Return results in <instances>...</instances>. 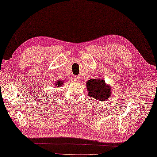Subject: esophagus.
<instances>
[{
  "label": "esophagus",
  "mask_w": 157,
  "mask_h": 157,
  "mask_svg": "<svg viewBox=\"0 0 157 157\" xmlns=\"http://www.w3.org/2000/svg\"><path fill=\"white\" fill-rule=\"evenodd\" d=\"M74 79L75 80L76 82H79V76H78V75H74Z\"/></svg>",
  "instance_id": "obj_1"
}]
</instances>
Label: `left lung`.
I'll list each match as a JSON object with an SVG mask.
<instances>
[{"instance_id":"1","label":"left lung","mask_w":157,"mask_h":157,"mask_svg":"<svg viewBox=\"0 0 157 157\" xmlns=\"http://www.w3.org/2000/svg\"><path fill=\"white\" fill-rule=\"evenodd\" d=\"M88 95L100 101H105L112 94L110 85H108L101 77L91 79L86 82Z\"/></svg>"}]
</instances>
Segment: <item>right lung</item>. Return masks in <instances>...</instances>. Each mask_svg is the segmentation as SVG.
I'll list each match as a JSON object with an SVG mask.
<instances>
[{"label": "right lung", "mask_w": 157, "mask_h": 157, "mask_svg": "<svg viewBox=\"0 0 157 157\" xmlns=\"http://www.w3.org/2000/svg\"><path fill=\"white\" fill-rule=\"evenodd\" d=\"M63 84V81H62V80H58V81H56V82L55 83V86L57 87H59L62 86Z\"/></svg>", "instance_id": "add662e5"}]
</instances>
